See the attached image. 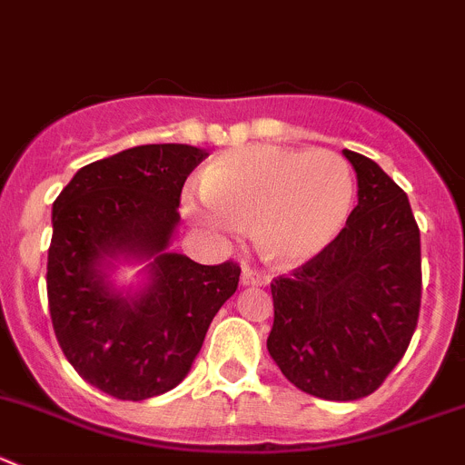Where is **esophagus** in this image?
Returning a JSON list of instances; mask_svg holds the SVG:
<instances>
[{"mask_svg": "<svg viewBox=\"0 0 465 465\" xmlns=\"http://www.w3.org/2000/svg\"><path fill=\"white\" fill-rule=\"evenodd\" d=\"M268 282H271V277L263 275V272L252 271V268H242V272H241L242 286H266Z\"/></svg>", "mask_w": 465, "mask_h": 465, "instance_id": "obj_1", "label": "esophagus"}]
</instances>
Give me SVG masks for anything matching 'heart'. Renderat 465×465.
<instances>
[{"instance_id": "heart-1", "label": "heart", "mask_w": 465, "mask_h": 465, "mask_svg": "<svg viewBox=\"0 0 465 465\" xmlns=\"http://www.w3.org/2000/svg\"><path fill=\"white\" fill-rule=\"evenodd\" d=\"M203 202L183 199L185 218L215 236L252 224L259 252L296 266L325 252L346 227L355 202L349 163L332 151L245 146L208 164Z\"/></svg>"}]
</instances>
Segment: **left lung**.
Returning a JSON list of instances; mask_svg holds the SVG:
<instances>
[{"mask_svg": "<svg viewBox=\"0 0 465 465\" xmlns=\"http://www.w3.org/2000/svg\"><path fill=\"white\" fill-rule=\"evenodd\" d=\"M358 206L325 252L271 284L268 353L312 397L374 392L411 344L422 296L420 229L406 193L355 151Z\"/></svg>", "mask_w": 465, "mask_h": 465, "instance_id": "8db88e82", "label": "left lung"}]
</instances>
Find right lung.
I'll return each mask as SVG.
<instances>
[{"mask_svg":"<svg viewBox=\"0 0 465 465\" xmlns=\"http://www.w3.org/2000/svg\"><path fill=\"white\" fill-rule=\"evenodd\" d=\"M208 155L190 144L133 146L77 169L52 203L47 302L77 374L116 399L142 401L188 376L208 325L241 268L169 252L188 173ZM145 266L121 285V265Z\"/></svg>","mask_w":465,"mask_h":465,"instance_id":"obj_1","label":"right lung"}]
</instances>
